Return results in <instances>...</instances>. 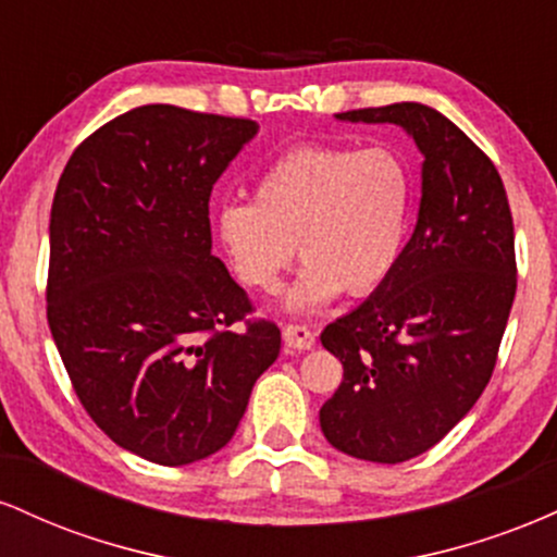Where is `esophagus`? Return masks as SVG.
<instances>
[{
  "mask_svg": "<svg viewBox=\"0 0 557 557\" xmlns=\"http://www.w3.org/2000/svg\"><path fill=\"white\" fill-rule=\"evenodd\" d=\"M283 341L293 350H309L314 348V332L304 324H283Z\"/></svg>",
  "mask_w": 557,
  "mask_h": 557,
  "instance_id": "obj_1",
  "label": "esophagus"
}]
</instances>
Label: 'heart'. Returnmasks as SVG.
<instances>
[{
	"label": "heart",
	"instance_id": "obj_1",
	"mask_svg": "<svg viewBox=\"0 0 557 557\" xmlns=\"http://www.w3.org/2000/svg\"><path fill=\"white\" fill-rule=\"evenodd\" d=\"M413 183L395 151L306 144L261 172L253 201L216 209L214 230L235 277L274 293L293 257L306 261L287 311H309L345 290L369 296L393 274L411 220Z\"/></svg>",
	"mask_w": 557,
	"mask_h": 557
}]
</instances>
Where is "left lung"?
Wrapping results in <instances>:
<instances>
[{
    "instance_id": "1",
    "label": "left lung",
    "mask_w": 557,
    "mask_h": 557,
    "mask_svg": "<svg viewBox=\"0 0 557 557\" xmlns=\"http://www.w3.org/2000/svg\"><path fill=\"white\" fill-rule=\"evenodd\" d=\"M335 117L400 125L424 154L419 220L393 274L322 332L343 363L319 411L327 443L403 463L437 445L487 387L516 296L513 216L490 157L432 107Z\"/></svg>"
}]
</instances>
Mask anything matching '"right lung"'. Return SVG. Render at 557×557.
<instances>
[{"label":"right lung","instance_id":"obj_1","mask_svg":"<svg viewBox=\"0 0 557 557\" xmlns=\"http://www.w3.org/2000/svg\"><path fill=\"white\" fill-rule=\"evenodd\" d=\"M253 120L146 104L91 133L54 190L47 319L88 417L185 466L225 447L280 327L212 253L209 196ZM244 327L238 329L237 322Z\"/></svg>","mask_w":557,"mask_h":557}]
</instances>
